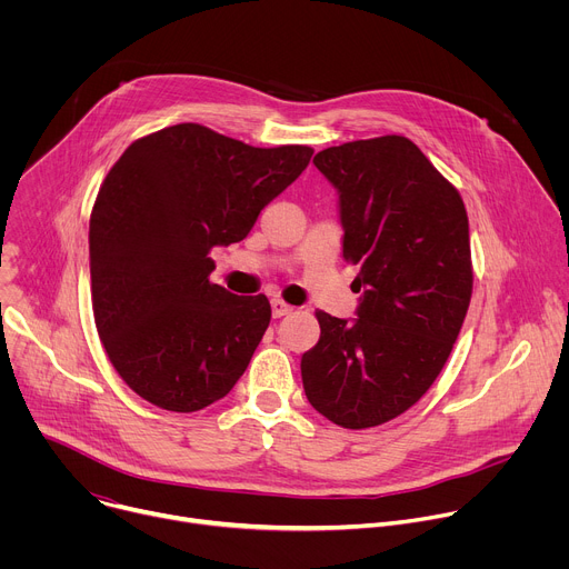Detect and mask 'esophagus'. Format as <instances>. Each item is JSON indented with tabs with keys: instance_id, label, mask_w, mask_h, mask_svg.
<instances>
[{
	"instance_id": "esophagus-1",
	"label": "esophagus",
	"mask_w": 569,
	"mask_h": 569,
	"mask_svg": "<svg viewBox=\"0 0 569 569\" xmlns=\"http://www.w3.org/2000/svg\"><path fill=\"white\" fill-rule=\"evenodd\" d=\"M270 306H272V317H283V315H290L292 312V306L290 303H286L283 299H272L270 301Z\"/></svg>"
}]
</instances>
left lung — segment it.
Segmentation results:
<instances>
[{
  "label": "left lung",
  "instance_id": "left-lung-1",
  "mask_svg": "<svg viewBox=\"0 0 569 569\" xmlns=\"http://www.w3.org/2000/svg\"><path fill=\"white\" fill-rule=\"evenodd\" d=\"M312 164L340 193L342 257L358 266V319L317 310L301 358L312 408L349 430L400 417L441 373L472 295L459 191L400 134L349 141Z\"/></svg>",
  "mask_w": 569,
  "mask_h": 569
}]
</instances>
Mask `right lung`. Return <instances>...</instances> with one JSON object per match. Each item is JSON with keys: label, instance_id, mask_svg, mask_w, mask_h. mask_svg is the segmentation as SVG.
I'll return each mask as SVG.
<instances>
[{"label": "right lung", "instance_id": "right-lung-1", "mask_svg": "<svg viewBox=\"0 0 569 569\" xmlns=\"http://www.w3.org/2000/svg\"><path fill=\"white\" fill-rule=\"evenodd\" d=\"M310 157L178 123L117 159L90 216L92 308L112 367L143 400L198 412L248 369L270 301L211 283L209 254L246 238Z\"/></svg>", "mask_w": 569, "mask_h": 569}]
</instances>
